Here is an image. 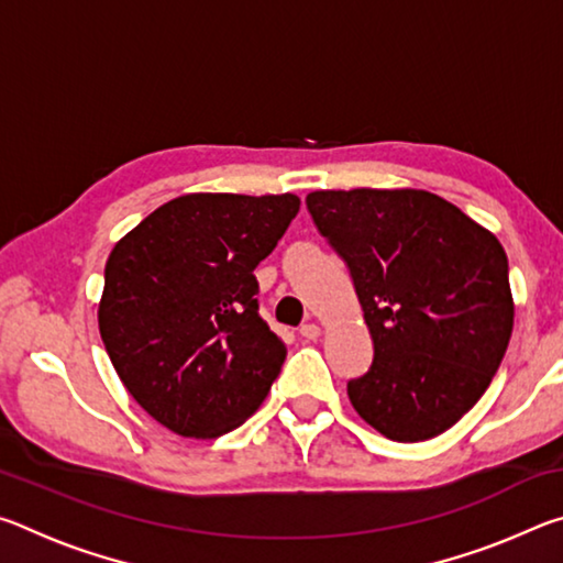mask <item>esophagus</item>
<instances>
[{
	"label": "esophagus",
	"mask_w": 563,
	"mask_h": 563,
	"mask_svg": "<svg viewBox=\"0 0 563 563\" xmlns=\"http://www.w3.org/2000/svg\"><path fill=\"white\" fill-rule=\"evenodd\" d=\"M320 325L318 322H305V325L300 328V335L305 338V340H318L320 338Z\"/></svg>",
	"instance_id": "1"
}]
</instances>
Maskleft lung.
<instances>
[{
    "mask_svg": "<svg viewBox=\"0 0 563 563\" xmlns=\"http://www.w3.org/2000/svg\"><path fill=\"white\" fill-rule=\"evenodd\" d=\"M318 231L345 258L375 345L347 383L357 415L393 442L454 427L487 393L514 328L497 235L417 188L312 190Z\"/></svg>",
    "mask_w": 563,
    "mask_h": 563,
    "instance_id": "left-lung-1",
    "label": "left lung"
}]
</instances>
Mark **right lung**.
I'll return each instance as SVG.
<instances>
[{
	"instance_id": "1",
	"label": "right lung",
	"mask_w": 563,
	"mask_h": 563,
	"mask_svg": "<svg viewBox=\"0 0 563 563\" xmlns=\"http://www.w3.org/2000/svg\"><path fill=\"white\" fill-rule=\"evenodd\" d=\"M298 211L292 194H188L113 245L99 332L123 387L166 430L216 440L268 397L288 350L258 316L253 271Z\"/></svg>"
}]
</instances>
